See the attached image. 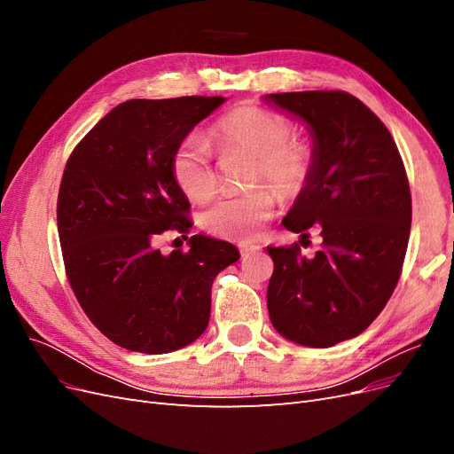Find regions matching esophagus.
<instances>
[{
	"mask_svg": "<svg viewBox=\"0 0 454 454\" xmlns=\"http://www.w3.org/2000/svg\"><path fill=\"white\" fill-rule=\"evenodd\" d=\"M259 248H261L259 244H252V242H240L239 244V250H240L242 255H250L254 252H259Z\"/></svg>",
	"mask_w": 454,
	"mask_h": 454,
	"instance_id": "1",
	"label": "esophagus"
}]
</instances>
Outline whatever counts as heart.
Listing matches in <instances>:
<instances>
[{
    "mask_svg": "<svg viewBox=\"0 0 454 454\" xmlns=\"http://www.w3.org/2000/svg\"><path fill=\"white\" fill-rule=\"evenodd\" d=\"M294 127L286 117L259 106H239L219 117L210 136L222 149H242L254 155L252 182H269L282 199L297 197L316 168L314 147L292 138ZM170 170L176 185L191 200H206L215 191L212 145L191 132L176 145ZM277 194L269 185L244 193H229L212 202L200 215L202 227L215 237L248 240L272 215Z\"/></svg>",
    "mask_w": 454,
    "mask_h": 454,
    "instance_id": "b5f03b06",
    "label": "heart"
}]
</instances>
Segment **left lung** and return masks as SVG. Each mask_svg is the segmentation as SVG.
Masks as SVG:
<instances>
[{"instance_id": "1", "label": "left lung", "mask_w": 454, "mask_h": 454, "mask_svg": "<svg viewBox=\"0 0 454 454\" xmlns=\"http://www.w3.org/2000/svg\"><path fill=\"white\" fill-rule=\"evenodd\" d=\"M303 119L316 168L287 231L322 237L314 257L299 244L269 246L274 270L267 307L274 329L305 347L325 348L360 335L400 280L411 231V191L400 151L384 122L345 90L267 94Z\"/></svg>"}]
</instances>
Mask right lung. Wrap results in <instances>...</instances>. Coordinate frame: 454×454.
<instances>
[{
  "label": "right lung",
  "instance_id": "1",
  "mask_svg": "<svg viewBox=\"0 0 454 454\" xmlns=\"http://www.w3.org/2000/svg\"><path fill=\"white\" fill-rule=\"evenodd\" d=\"M223 102H122L66 162L57 222L67 280L89 320L127 350L167 354L199 339L214 278L240 257L232 244L204 235L189 239V252L159 250L167 231L185 237L193 225L172 177L174 149Z\"/></svg>",
  "mask_w": 454,
  "mask_h": 454
}]
</instances>
